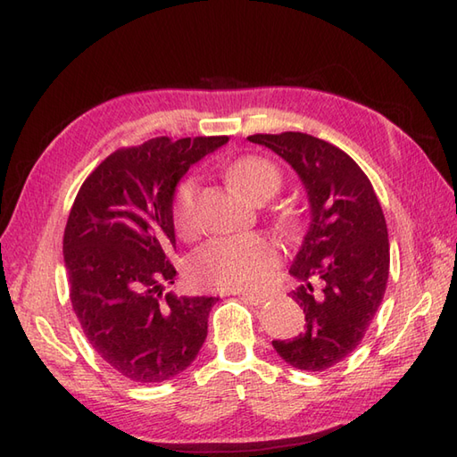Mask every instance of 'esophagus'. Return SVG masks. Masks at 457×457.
<instances>
[{"mask_svg": "<svg viewBox=\"0 0 457 457\" xmlns=\"http://www.w3.org/2000/svg\"><path fill=\"white\" fill-rule=\"evenodd\" d=\"M237 295L241 300H245V302H249V303H253V305H261V303H264L269 300V295L267 294H254V292H237Z\"/></svg>", "mask_w": 457, "mask_h": 457, "instance_id": "1", "label": "esophagus"}]
</instances>
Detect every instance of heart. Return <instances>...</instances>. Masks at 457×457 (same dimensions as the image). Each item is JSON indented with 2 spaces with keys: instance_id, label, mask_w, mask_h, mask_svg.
Returning <instances> with one entry per match:
<instances>
[{
  "instance_id": "obj_1",
  "label": "heart",
  "mask_w": 457,
  "mask_h": 457,
  "mask_svg": "<svg viewBox=\"0 0 457 457\" xmlns=\"http://www.w3.org/2000/svg\"><path fill=\"white\" fill-rule=\"evenodd\" d=\"M229 183L243 196L254 203L277 193L282 177L269 159L261 155H243L228 169ZM198 190L196 177H187L179 185L173 204L175 226L188 231L193 226V208ZM278 253L262 236L218 237L196 249L187 262V274L196 286L218 290H253L267 282L277 267Z\"/></svg>"
}]
</instances>
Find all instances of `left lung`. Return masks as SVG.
<instances>
[{"label": "left lung", "instance_id": "obj_1", "mask_svg": "<svg viewBox=\"0 0 457 457\" xmlns=\"http://www.w3.org/2000/svg\"><path fill=\"white\" fill-rule=\"evenodd\" d=\"M298 173L310 200V228L290 274L300 280L292 300L305 313V331L272 341L284 362L323 372L362 341L384 300L389 241L374 187L337 145L302 132L254 134ZM322 286L312 292V282Z\"/></svg>", "mask_w": 457, "mask_h": 457}]
</instances>
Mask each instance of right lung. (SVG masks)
Returning <instances> with one entry per match:
<instances>
[{
	"instance_id": "add662e5",
	"label": "right lung",
	"mask_w": 457,
	"mask_h": 457,
	"mask_svg": "<svg viewBox=\"0 0 457 457\" xmlns=\"http://www.w3.org/2000/svg\"><path fill=\"white\" fill-rule=\"evenodd\" d=\"M228 136L152 137L114 152L85 179L63 231L70 300L99 356L120 376L157 384L183 372L208 335L218 298L163 294L175 282L173 198L188 167Z\"/></svg>"
}]
</instances>
